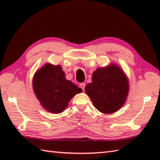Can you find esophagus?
Wrapping results in <instances>:
<instances>
[{
    "mask_svg": "<svg viewBox=\"0 0 160 160\" xmlns=\"http://www.w3.org/2000/svg\"><path fill=\"white\" fill-rule=\"evenodd\" d=\"M80 87L81 89H82V91H84V88H85V84H84V83L80 84Z\"/></svg>",
    "mask_w": 160,
    "mask_h": 160,
    "instance_id": "obj_1",
    "label": "esophagus"
}]
</instances>
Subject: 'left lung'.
Returning a JSON list of instances; mask_svg holds the SVG:
<instances>
[{"label":"left lung","instance_id":"obj_1","mask_svg":"<svg viewBox=\"0 0 160 160\" xmlns=\"http://www.w3.org/2000/svg\"><path fill=\"white\" fill-rule=\"evenodd\" d=\"M129 82L123 69L111 63L100 67L92 75V82L87 84L85 92L100 112L111 114L120 109L127 101Z\"/></svg>","mask_w":160,"mask_h":160}]
</instances>
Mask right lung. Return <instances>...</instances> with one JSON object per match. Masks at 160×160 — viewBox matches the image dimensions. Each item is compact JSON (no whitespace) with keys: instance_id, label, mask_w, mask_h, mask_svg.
<instances>
[{"instance_id":"1","label":"right lung","mask_w":160,"mask_h":160,"mask_svg":"<svg viewBox=\"0 0 160 160\" xmlns=\"http://www.w3.org/2000/svg\"><path fill=\"white\" fill-rule=\"evenodd\" d=\"M33 90L40 105L47 111L60 113L75 95L82 91L65 78L60 65L46 63L36 71L32 81Z\"/></svg>"}]
</instances>
